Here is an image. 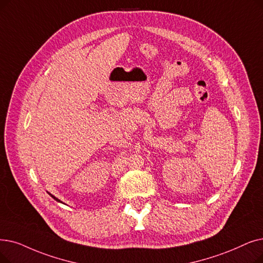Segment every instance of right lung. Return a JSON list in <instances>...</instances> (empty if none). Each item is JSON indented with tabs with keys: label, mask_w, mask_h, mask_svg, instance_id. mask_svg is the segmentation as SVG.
I'll list each match as a JSON object with an SVG mask.
<instances>
[{
	"label": "right lung",
	"mask_w": 263,
	"mask_h": 263,
	"mask_svg": "<svg viewBox=\"0 0 263 263\" xmlns=\"http://www.w3.org/2000/svg\"><path fill=\"white\" fill-rule=\"evenodd\" d=\"M48 193H49V192H48ZM49 195H50V196H51V198H53V199H54V200H55V201H58V202H60V203H62V202H61V201H60V200H59V199H58V198H55V197H54V196H52V195H51V193H49Z\"/></svg>",
	"instance_id": "right-lung-1"
}]
</instances>
